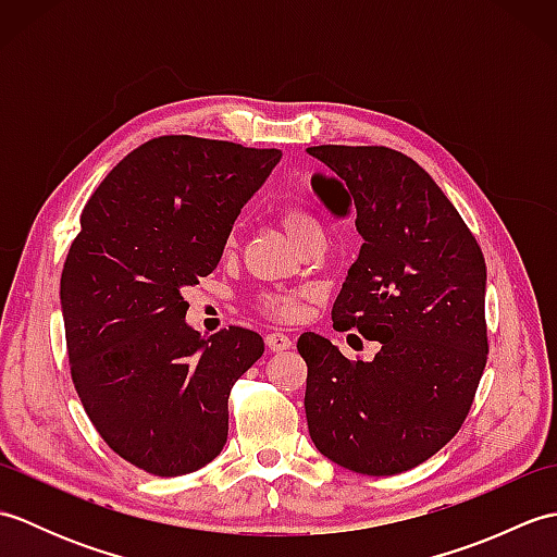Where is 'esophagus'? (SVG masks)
<instances>
[{"mask_svg":"<svg viewBox=\"0 0 557 557\" xmlns=\"http://www.w3.org/2000/svg\"><path fill=\"white\" fill-rule=\"evenodd\" d=\"M265 345L270 351H285L292 347V337H287L285 333H277L275 330V333L265 335Z\"/></svg>","mask_w":557,"mask_h":557,"instance_id":"esophagus-1","label":"esophagus"}]
</instances>
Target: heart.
<instances>
[{"label":"heart","instance_id":"b5f03b06","mask_svg":"<svg viewBox=\"0 0 557 557\" xmlns=\"http://www.w3.org/2000/svg\"><path fill=\"white\" fill-rule=\"evenodd\" d=\"M282 224H285V230L289 232V236L297 244L309 239L311 234H323L321 227H318V222L311 215H306V212H299V210H287L285 215H282ZM301 297L304 294H265V297H260V309L275 318H285V321H292V318L299 315Z\"/></svg>","mask_w":557,"mask_h":557}]
</instances>
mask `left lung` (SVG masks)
<instances>
[{"mask_svg": "<svg viewBox=\"0 0 557 557\" xmlns=\"http://www.w3.org/2000/svg\"><path fill=\"white\" fill-rule=\"evenodd\" d=\"M330 174L311 186L335 218L357 215L359 258L333 306L335 330L381 342L349 361L304 333L306 421L318 453L369 476L435 455L474 401L486 369V260L431 174L397 150L313 146Z\"/></svg>", "mask_w": 557, "mask_h": 557, "instance_id": "obj_1", "label": "left lung"}]
</instances>
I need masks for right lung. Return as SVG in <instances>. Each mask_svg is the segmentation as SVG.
I'll list each match as a JSON object with an SVG mask.
<instances>
[{
	"label": "right lung",
	"mask_w": 557,
	"mask_h": 557,
	"mask_svg": "<svg viewBox=\"0 0 557 557\" xmlns=\"http://www.w3.org/2000/svg\"><path fill=\"white\" fill-rule=\"evenodd\" d=\"M280 158L160 136L128 152L83 210L59 287L71 377L102 441L148 474H191L222 453L232 385L263 357L253 330L200 337L184 289L218 268Z\"/></svg>",
	"instance_id": "obj_1"
}]
</instances>
